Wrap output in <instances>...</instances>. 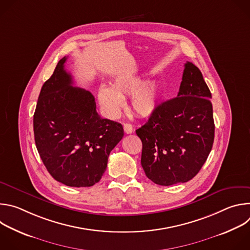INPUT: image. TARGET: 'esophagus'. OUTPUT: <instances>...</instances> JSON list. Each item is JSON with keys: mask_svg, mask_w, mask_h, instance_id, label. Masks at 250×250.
<instances>
[{"mask_svg": "<svg viewBox=\"0 0 250 250\" xmlns=\"http://www.w3.org/2000/svg\"><path fill=\"white\" fill-rule=\"evenodd\" d=\"M124 130H125V133L129 134V133H131L133 131V127H132V125L130 124H124Z\"/></svg>", "mask_w": 250, "mask_h": 250, "instance_id": "1", "label": "esophagus"}]
</instances>
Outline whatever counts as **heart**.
<instances>
[{"mask_svg": "<svg viewBox=\"0 0 250 250\" xmlns=\"http://www.w3.org/2000/svg\"><path fill=\"white\" fill-rule=\"evenodd\" d=\"M131 96V110L138 117L146 118L153 115L162 96L157 82L146 83L138 76L120 75L112 82V88L102 86L98 92V99L104 111L110 117H116L124 104L123 97Z\"/></svg>", "mask_w": 250, "mask_h": 250, "instance_id": "heart-1", "label": "heart"}]
</instances>
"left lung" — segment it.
<instances>
[{
	"label": "left lung",
	"mask_w": 250,
	"mask_h": 250,
	"mask_svg": "<svg viewBox=\"0 0 250 250\" xmlns=\"http://www.w3.org/2000/svg\"><path fill=\"white\" fill-rule=\"evenodd\" d=\"M210 98L200 69L187 62L177 97L161 103L136 129L142 142L141 166L155 184L185 183L201 170L215 137Z\"/></svg>",
	"instance_id": "left-lung-1"
}]
</instances>
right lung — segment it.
I'll list each match as a JSON object with an SVG mask.
<instances>
[{
  "instance_id": "obj_1",
  "label": "right lung",
  "mask_w": 250,
  "mask_h": 250,
  "mask_svg": "<svg viewBox=\"0 0 250 250\" xmlns=\"http://www.w3.org/2000/svg\"><path fill=\"white\" fill-rule=\"evenodd\" d=\"M66 59L59 60L42 88L33 115L35 146L56 181L69 187H91L101 180L124 128L102 119L94 96L73 86L64 68Z\"/></svg>"
}]
</instances>
